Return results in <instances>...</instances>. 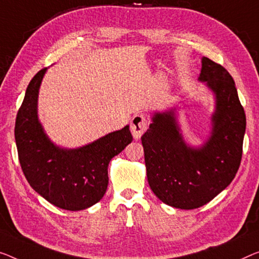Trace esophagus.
<instances>
[{
	"label": "esophagus",
	"mask_w": 259,
	"mask_h": 259,
	"mask_svg": "<svg viewBox=\"0 0 259 259\" xmlns=\"http://www.w3.org/2000/svg\"><path fill=\"white\" fill-rule=\"evenodd\" d=\"M148 124H149V121L144 115L142 114L135 115L133 119H131V125H130L131 133H133V136L135 140H140L142 135L145 133L146 129H148Z\"/></svg>",
	"instance_id": "esophagus-1"
}]
</instances>
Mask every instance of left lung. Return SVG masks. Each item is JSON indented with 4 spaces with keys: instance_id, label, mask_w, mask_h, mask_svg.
I'll list each match as a JSON object with an SVG mask.
<instances>
[{
    "instance_id": "left-lung-1",
    "label": "left lung",
    "mask_w": 259,
    "mask_h": 259,
    "mask_svg": "<svg viewBox=\"0 0 259 259\" xmlns=\"http://www.w3.org/2000/svg\"><path fill=\"white\" fill-rule=\"evenodd\" d=\"M199 80L215 95L213 128L198 149L185 143L175 109L156 113L142 136L146 176L152 192L164 203L194 209L213 200L233 181L242 159L245 113L229 72L202 58Z\"/></svg>"
}]
</instances>
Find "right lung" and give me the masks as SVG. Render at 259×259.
<instances>
[{"instance_id": "obj_1", "label": "right lung", "mask_w": 259, "mask_h": 259, "mask_svg": "<svg viewBox=\"0 0 259 259\" xmlns=\"http://www.w3.org/2000/svg\"><path fill=\"white\" fill-rule=\"evenodd\" d=\"M46 68L26 88L15 123L18 159L30 186L50 203L66 210H82L99 202L108 186V164L129 143V125L78 149L53 144L38 121L37 101Z\"/></svg>"}]
</instances>
